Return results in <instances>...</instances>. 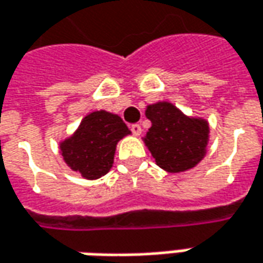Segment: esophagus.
I'll return each mask as SVG.
<instances>
[{
	"label": "esophagus",
	"mask_w": 263,
	"mask_h": 263,
	"mask_svg": "<svg viewBox=\"0 0 263 263\" xmlns=\"http://www.w3.org/2000/svg\"><path fill=\"white\" fill-rule=\"evenodd\" d=\"M129 129H131L134 135H139V134L142 132V128H141V125H138V124L131 125V126H129Z\"/></svg>",
	"instance_id": "esophagus-1"
}]
</instances>
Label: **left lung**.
<instances>
[{
	"label": "left lung",
	"mask_w": 263,
	"mask_h": 263,
	"mask_svg": "<svg viewBox=\"0 0 263 263\" xmlns=\"http://www.w3.org/2000/svg\"><path fill=\"white\" fill-rule=\"evenodd\" d=\"M145 115L151 128L144 142L162 170L181 173L203 160L209 141V124L204 119L185 117L170 102L146 106Z\"/></svg>",
	"instance_id": "left-lung-1"
}]
</instances>
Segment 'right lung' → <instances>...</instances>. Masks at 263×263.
<instances>
[{
	"mask_svg": "<svg viewBox=\"0 0 263 263\" xmlns=\"http://www.w3.org/2000/svg\"><path fill=\"white\" fill-rule=\"evenodd\" d=\"M131 134L118 115L96 110L83 118L70 138L60 144L64 162L87 180L101 178L114 164L119 139Z\"/></svg>",
	"mask_w": 263,
	"mask_h": 263,
	"instance_id": "obj_1",
	"label": "right lung"
}]
</instances>
